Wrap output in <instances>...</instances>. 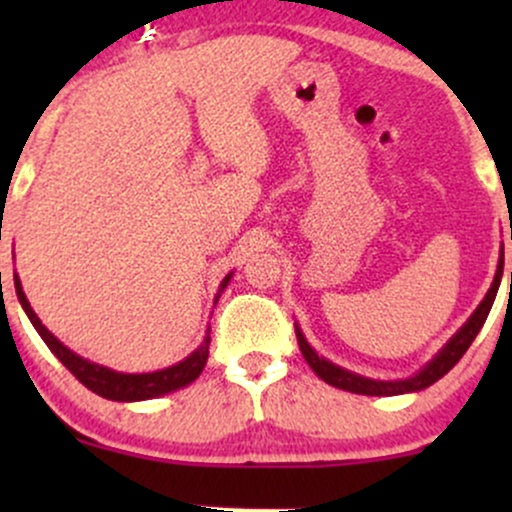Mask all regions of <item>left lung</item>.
Here are the masks:
<instances>
[{
	"instance_id": "1",
	"label": "left lung",
	"mask_w": 512,
	"mask_h": 512,
	"mask_svg": "<svg viewBox=\"0 0 512 512\" xmlns=\"http://www.w3.org/2000/svg\"><path fill=\"white\" fill-rule=\"evenodd\" d=\"M510 240H512V233H510ZM501 276H503V250H501V257H498L496 276H493V284H491V289L486 291L484 301L477 305V310L469 315V320L464 322L460 330L452 334V337L448 339V344H445L443 349H440L424 368L416 370V373L409 375V378L373 380V378H366V375L351 373V370H346L342 366H334L332 361H327V358H322L320 354H317L313 346L308 344V339H305L301 327L296 325L298 346H301V354L305 361H308V366L315 370L317 378L325 380L327 385L339 387V390L354 392V395H368V397H395V395H407V392L426 390V387L438 383V380L443 378V375L448 373V370L455 366L457 361H460V358L464 356V351L469 349V344L474 342V337H477L481 327H484L486 317H489V313H491V305H493V301H496L498 286H501ZM510 284H512V272H510Z\"/></svg>"
}]
</instances>
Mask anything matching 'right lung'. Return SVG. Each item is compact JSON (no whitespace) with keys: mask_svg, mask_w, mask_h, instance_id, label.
<instances>
[{"mask_svg":"<svg viewBox=\"0 0 512 512\" xmlns=\"http://www.w3.org/2000/svg\"><path fill=\"white\" fill-rule=\"evenodd\" d=\"M231 276L233 272L223 276L219 293H216V301H219V296L228 286ZM14 286H16V296H19L21 308L26 310L28 320L33 322V327L38 330L40 337H43V342L48 344L52 354L60 358L62 366L67 368L81 385H86L88 390L96 392V395H101L105 399H113V402H144V399L163 397L168 395V392H175L180 390V387L195 383L199 373H202L204 366H207L209 342H211L209 332L207 337H204V342L199 344L190 356L182 358V361L175 363V366L151 370V373H120V370H113L108 366H101V363L88 361V358L74 354L72 349H67V346H64L60 339H57L55 334L40 322V317L33 313L31 303H28L26 293H23L19 274H14Z\"/></svg>","mask_w":512,"mask_h":512,"instance_id":"1","label":"right lung"}]
</instances>
